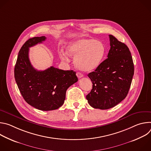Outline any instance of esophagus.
<instances>
[{"label": "esophagus", "instance_id": "34e87169", "mask_svg": "<svg viewBox=\"0 0 151 151\" xmlns=\"http://www.w3.org/2000/svg\"><path fill=\"white\" fill-rule=\"evenodd\" d=\"M76 76H78V78L79 79H80V78H82V77L83 76V74H82V73H80V72H77V73H76Z\"/></svg>", "mask_w": 151, "mask_h": 151}]
</instances>
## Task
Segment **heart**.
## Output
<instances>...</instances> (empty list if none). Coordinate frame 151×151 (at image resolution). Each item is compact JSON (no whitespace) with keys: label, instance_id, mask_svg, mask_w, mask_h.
Listing matches in <instances>:
<instances>
[{"label":"heart","instance_id":"heart-1","mask_svg":"<svg viewBox=\"0 0 151 151\" xmlns=\"http://www.w3.org/2000/svg\"><path fill=\"white\" fill-rule=\"evenodd\" d=\"M66 51L60 50L59 56L63 61L69 60V55L75 57L78 69L90 72L96 69L101 63L106 49L103 43L93 39L82 38L69 42Z\"/></svg>","mask_w":151,"mask_h":151}]
</instances>
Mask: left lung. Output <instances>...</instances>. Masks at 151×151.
I'll list each match as a JSON object with an SVG mask.
<instances>
[{"mask_svg": "<svg viewBox=\"0 0 151 151\" xmlns=\"http://www.w3.org/2000/svg\"><path fill=\"white\" fill-rule=\"evenodd\" d=\"M107 58L88 76L93 88L87 95L89 104L96 109H108L127 96L134 75V64L128 47L110 35Z\"/></svg>", "mask_w": 151, "mask_h": 151, "instance_id": "1", "label": "left lung"}]
</instances>
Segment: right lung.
Here are the masks:
<instances>
[{"label": "right lung", "mask_w": 151, "mask_h": 151, "mask_svg": "<svg viewBox=\"0 0 151 151\" xmlns=\"http://www.w3.org/2000/svg\"><path fill=\"white\" fill-rule=\"evenodd\" d=\"M45 36L34 37L21 48L14 69L18 89L25 101L40 111H52L61 107L68 88L78 80L73 70H63L53 66L37 70L31 64L29 48L45 40Z\"/></svg>", "instance_id": "add662e5"}]
</instances>
